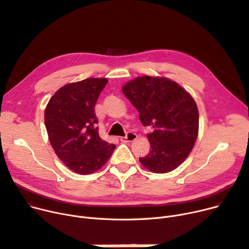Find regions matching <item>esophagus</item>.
<instances>
[{"label":"esophagus","mask_w":249,"mask_h":249,"mask_svg":"<svg viewBox=\"0 0 249 249\" xmlns=\"http://www.w3.org/2000/svg\"><path fill=\"white\" fill-rule=\"evenodd\" d=\"M137 138V135L134 133V132H127L126 136H123V137H120V140L122 142H133V140H135Z\"/></svg>","instance_id":"obj_1"}]
</instances>
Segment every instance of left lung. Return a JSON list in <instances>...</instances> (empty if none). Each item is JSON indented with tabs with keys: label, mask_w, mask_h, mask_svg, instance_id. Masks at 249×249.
I'll use <instances>...</instances> for the list:
<instances>
[{
	"label": "left lung",
	"mask_w": 249,
	"mask_h": 249,
	"mask_svg": "<svg viewBox=\"0 0 249 249\" xmlns=\"http://www.w3.org/2000/svg\"><path fill=\"white\" fill-rule=\"evenodd\" d=\"M123 93L136 107L150 151L139 158L154 173L171 172L188 157L198 133V110L191 95L168 78L142 76L128 82Z\"/></svg>",
	"instance_id": "1"
}]
</instances>
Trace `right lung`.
<instances>
[{"instance_id":"1","label":"right lung","mask_w":249,"mask_h":249,"mask_svg":"<svg viewBox=\"0 0 249 249\" xmlns=\"http://www.w3.org/2000/svg\"><path fill=\"white\" fill-rule=\"evenodd\" d=\"M107 83L106 78H88L67 84L47 106L45 123L50 142L58 158L78 174L101 169L116 147L100 137L94 112Z\"/></svg>"}]
</instances>
